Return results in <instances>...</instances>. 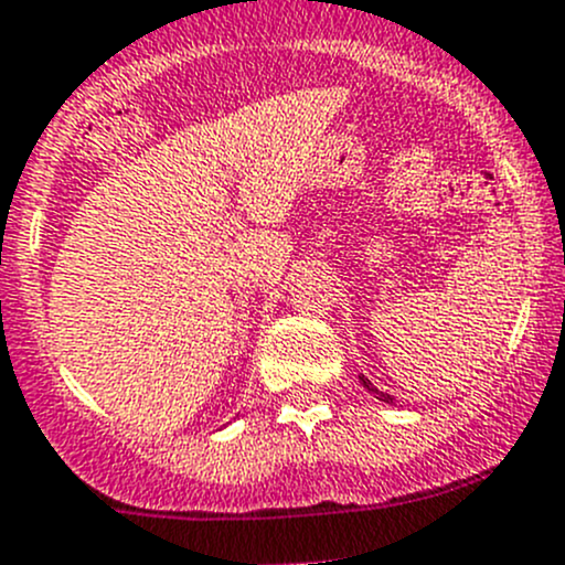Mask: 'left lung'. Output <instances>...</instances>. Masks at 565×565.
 Instances as JSON below:
<instances>
[{"instance_id":"left-lung-1","label":"left lung","mask_w":565,"mask_h":565,"mask_svg":"<svg viewBox=\"0 0 565 565\" xmlns=\"http://www.w3.org/2000/svg\"><path fill=\"white\" fill-rule=\"evenodd\" d=\"M361 381H364V377H361ZM364 386H366V388H372V386H370V383H366V381H364ZM381 397H383V399H386V403H388V399H392V397H388V394H381Z\"/></svg>"}]
</instances>
